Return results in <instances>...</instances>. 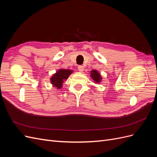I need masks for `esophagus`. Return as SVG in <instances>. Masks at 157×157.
Here are the masks:
<instances>
[{"mask_svg": "<svg viewBox=\"0 0 157 157\" xmlns=\"http://www.w3.org/2000/svg\"><path fill=\"white\" fill-rule=\"evenodd\" d=\"M78 69L80 71V72H82L84 71V67L82 65H78Z\"/></svg>", "mask_w": 157, "mask_h": 157, "instance_id": "34e87169", "label": "esophagus"}]
</instances>
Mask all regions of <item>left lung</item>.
Segmentation results:
<instances>
[{"label":"left lung","mask_w":157,"mask_h":157,"mask_svg":"<svg viewBox=\"0 0 157 157\" xmlns=\"http://www.w3.org/2000/svg\"><path fill=\"white\" fill-rule=\"evenodd\" d=\"M91 77L96 83H98L100 82L101 77H100V74H99L96 70H93L91 71Z\"/></svg>","instance_id":"8db88e82"}]
</instances>
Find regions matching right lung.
<instances>
[{
  "label": "right lung",
  "instance_id": "1",
  "mask_svg": "<svg viewBox=\"0 0 157 157\" xmlns=\"http://www.w3.org/2000/svg\"><path fill=\"white\" fill-rule=\"evenodd\" d=\"M73 71L69 69H60L56 74L53 75L50 80L52 84L57 88L60 89L62 87L64 80L67 79Z\"/></svg>",
  "mask_w": 157,
  "mask_h": 157
}]
</instances>
